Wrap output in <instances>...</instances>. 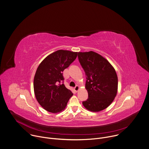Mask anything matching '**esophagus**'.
Here are the masks:
<instances>
[{
	"instance_id": "34e87169",
	"label": "esophagus",
	"mask_w": 149,
	"mask_h": 149,
	"mask_svg": "<svg viewBox=\"0 0 149 149\" xmlns=\"http://www.w3.org/2000/svg\"><path fill=\"white\" fill-rule=\"evenodd\" d=\"M79 88V86H78V85H77L75 87H74V91L77 92L78 91Z\"/></svg>"
}]
</instances>
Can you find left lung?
Here are the masks:
<instances>
[{
  "instance_id": "obj_1",
  "label": "left lung",
  "mask_w": 149,
  "mask_h": 149,
  "mask_svg": "<svg viewBox=\"0 0 149 149\" xmlns=\"http://www.w3.org/2000/svg\"><path fill=\"white\" fill-rule=\"evenodd\" d=\"M78 58L85 73V88L88 93L83 105L92 112L106 109L114 100L118 91V76L114 68L93 52H79Z\"/></svg>"
}]
</instances>
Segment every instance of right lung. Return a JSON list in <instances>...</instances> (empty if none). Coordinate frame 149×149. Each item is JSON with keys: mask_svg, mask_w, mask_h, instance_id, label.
Masks as SVG:
<instances>
[{"mask_svg": "<svg viewBox=\"0 0 149 149\" xmlns=\"http://www.w3.org/2000/svg\"><path fill=\"white\" fill-rule=\"evenodd\" d=\"M77 54V52L60 49L48 56L38 67L34 78V93L38 102L48 112L62 111L73 95L64 84L63 72Z\"/></svg>", "mask_w": 149, "mask_h": 149, "instance_id": "obj_1", "label": "right lung"}]
</instances>
